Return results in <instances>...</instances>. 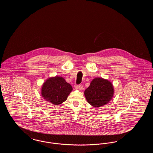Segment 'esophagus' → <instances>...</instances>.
Masks as SVG:
<instances>
[{"label": "esophagus", "instance_id": "esophagus-1", "mask_svg": "<svg viewBox=\"0 0 153 153\" xmlns=\"http://www.w3.org/2000/svg\"><path fill=\"white\" fill-rule=\"evenodd\" d=\"M77 88L78 89H79V90H82L83 89V86L82 85H81V84H79V85H77Z\"/></svg>", "mask_w": 153, "mask_h": 153}]
</instances>
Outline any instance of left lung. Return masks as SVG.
Returning a JSON list of instances; mask_svg holds the SVG:
<instances>
[{
	"label": "left lung",
	"mask_w": 153,
	"mask_h": 153,
	"mask_svg": "<svg viewBox=\"0 0 153 153\" xmlns=\"http://www.w3.org/2000/svg\"><path fill=\"white\" fill-rule=\"evenodd\" d=\"M114 89L112 83L102 78H95L84 91L88 102L95 107L102 106L111 100Z\"/></svg>",
	"instance_id": "obj_1"
}]
</instances>
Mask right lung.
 Listing matches in <instances>:
<instances>
[{
	"label": "right lung",
	"mask_w": 153,
	"mask_h": 153,
	"mask_svg": "<svg viewBox=\"0 0 153 153\" xmlns=\"http://www.w3.org/2000/svg\"><path fill=\"white\" fill-rule=\"evenodd\" d=\"M73 88L62 77L49 78L42 85L41 95L46 101L54 105L65 102Z\"/></svg>",
	"instance_id": "1"
}]
</instances>
